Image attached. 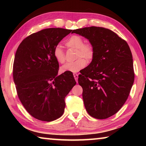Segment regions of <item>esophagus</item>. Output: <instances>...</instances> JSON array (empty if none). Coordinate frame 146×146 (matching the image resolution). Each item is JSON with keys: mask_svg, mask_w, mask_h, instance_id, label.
Masks as SVG:
<instances>
[{"mask_svg": "<svg viewBox=\"0 0 146 146\" xmlns=\"http://www.w3.org/2000/svg\"><path fill=\"white\" fill-rule=\"evenodd\" d=\"M73 76H74V78H75V79L76 82H77L78 78V75L77 73H73Z\"/></svg>", "mask_w": 146, "mask_h": 146, "instance_id": "34e87169", "label": "esophagus"}]
</instances>
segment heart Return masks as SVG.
<instances>
[{
	"label": "heart",
	"mask_w": 146,
	"mask_h": 146,
	"mask_svg": "<svg viewBox=\"0 0 146 146\" xmlns=\"http://www.w3.org/2000/svg\"><path fill=\"white\" fill-rule=\"evenodd\" d=\"M68 48L76 49L75 58L76 60L68 62L60 68V71L64 72H78L86 65V61L90 62L95 56V49L90 42H84V39L78 35H72L66 42ZM53 55L58 63L62 64L66 60L64 51L60 45H56L53 49Z\"/></svg>",
	"instance_id": "1"
}]
</instances>
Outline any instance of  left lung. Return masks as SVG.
Instances as JSON below:
<instances>
[{"label": "left lung", "mask_w": 146, "mask_h": 146, "mask_svg": "<svg viewBox=\"0 0 146 146\" xmlns=\"http://www.w3.org/2000/svg\"><path fill=\"white\" fill-rule=\"evenodd\" d=\"M88 38L95 49V56L78 84L88 114L106 119L117 113L129 97L134 82L131 51L126 41L109 29L91 26L75 29Z\"/></svg>", "instance_id": "obj_1"}]
</instances>
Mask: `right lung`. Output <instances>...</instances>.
<instances>
[{
    "mask_svg": "<svg viewBox=\"0 0 146 146\" xmlns=\"http://www.w3.org/2000/svg\"><path fill=\"white\" fill-rule=\"evenodd\" d=\"M71 29L47 28L27 36L15 56L13 76L17 95L24 108L39 120L60 118L65 97L76 84L73 73L58 75L59 64L53 49Z\"/></svg>",
    "mask_w": 146,
    "mask_h": 146,
    "instance_id": "obj_1",
    "label": "right lung"
}]
</instances>
